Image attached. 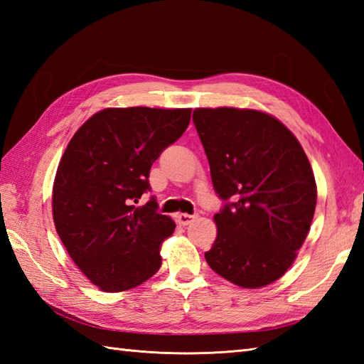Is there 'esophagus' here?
Wrapping results in <instances>:
<instances>
[{
    "label": "esophagus",
    "instance_id": "obj_1",
    "mask_svg": "<svg viewBox=\"0 0 364 364\" xmlns=\"http://www.w3.org/2000/svg\"><path fill=\"white\" fill-rule=\"evenodd\" d=\"M196 219V215H191L186 213H178L176 214V220L180 225H189V223Z\"/></svg>",
    "mask_w": 364,
    "mask_h": 364
}]
</instances>
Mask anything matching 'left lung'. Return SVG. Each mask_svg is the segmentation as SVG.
I'll return each instance as SVG.
<instances>
[{
  "label": "left lung",
  "mask_w": 364,
  "mask_h": 364,
  "mask_svg": "<svg viewBox=\"0 0 364 364\" xmlns=\"http://www.w3.org/2000/svg\"><path fill=\"white\" fill-rule=\"evenodd\" d=\"M225 206L206 262L241 288L283 277L304 245L316 210L314 173L300 142L274 115L237 107L192 114Z\"/></svg>",
  "instance_id": "left-lung-1"
}]
</instances>
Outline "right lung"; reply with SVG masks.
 Returning <instances> with one entry per match:
<instances>
[{
	"label": "right lung",
	"mask_w": 364,
	"mask_h": 364,
	"mask_svg": "<svg viewBox=\"0 0 364 364\" xmlns=\"http://www.w3.org/2000/svg\"><path fill=\"white\" fill-rule=\"evenodd\" d=\"M191 109L106 107L76 131L53 184V219L70 258L106 292L142 284L161 267L175 222L156 211L149 175L162 150L186 131Z\"/></svg>",
	"instance_id": "right-lung-1"
}]
</instances>
